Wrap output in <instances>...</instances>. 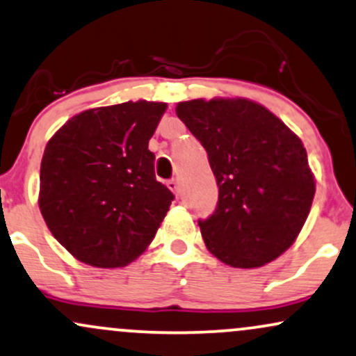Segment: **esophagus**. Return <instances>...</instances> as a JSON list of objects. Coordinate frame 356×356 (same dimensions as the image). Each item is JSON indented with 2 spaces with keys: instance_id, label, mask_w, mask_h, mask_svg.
Masks as SVG:
<instances>
[{
  "instance_id": "1",
  "label": "esophagus",
  "mask_w": 356,
  "mask_h": 356,
  "mask_svg": "<svg viewBox=\"0 0 356 356\" xmlns=\"http://www.w3.org/2000/svg\"><path fill=\"white\" fill-rule=\"evenodd\" d=\"M166 186H168L170 190L173 191V193H178V191H179V183H178V179H170V181L166 183Z\"/></svg>"
}]
</instances>
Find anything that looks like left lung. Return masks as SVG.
I'll return each instance as SVG.
<instances>
[{
	"label": "left lung",
	"mask_w": 356,
	"mask_h": 356,
	"mask_svg": "<svg viewBox=\"0 0 356 356\" xmlns=\"http://www.w3.org/2000/svg\"><path fill=\"white\" fill-rule=\"evenodd\" d=\"M177 115L204 146L218 183V207L198 221L208 252L233 268L277 260L298 238L315 196L302 140L248 98L190 99Z\"/></svg>",
	"instance_id": "obj_1"
}]
</instances>
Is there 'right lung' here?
Returning a JSON list of instances; mask_svg holds the SVG:
<instances>
[{
    "instance_id": "add662e5",
    "label": "right lung",
    "mask_w": 356,
    "mask_h": 356,
    "mask_svg": "<svg viewBox=\"0 0 356 356\" xmlns=\"http://www.w3.org/2000/svg\"><path fill=\"white\" fill-rule=\"evenodd\" d=\"M166 108L145 99L90 108L46 143L38 204L76 260L121 268L153 241L175 198L156 181L148 149Z\"/></svg>"
}]
</instances>
